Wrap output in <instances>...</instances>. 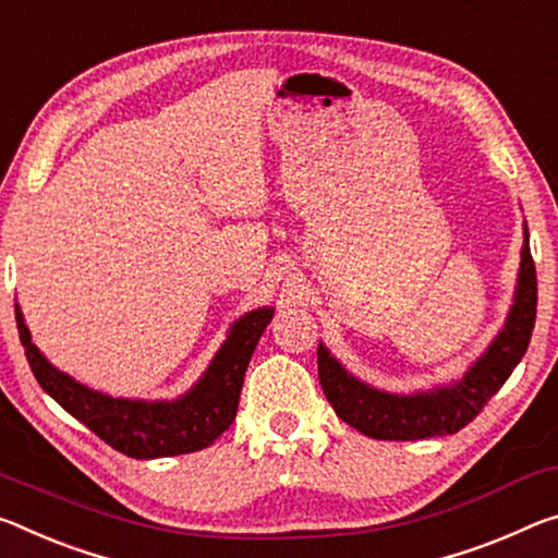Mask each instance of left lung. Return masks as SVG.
<instances>
[{
	"instance_id": "8db88e82",
	"label": "left lung",
	"mask_w": 558,
	"mask_h": 558,
	"mask_svg": "<svg viewBox=\"0 0 558 558\" xmlns=\"http://www.w3.org/2000/svg\"><path fill=\"white\" fill-rule=\"evenodd\" d=\"M536 320V268L529 251V228L524 226L514 305L507 323L492 340L484 355L466 369L462 379L427 392L395 395L377 390L352 377L330 350L317 344V375L335 414L362 435L387 441H410L454 435L466 427L484 404L501 390L509 375L524 357Z\"/></svg>"
}]
</instances>
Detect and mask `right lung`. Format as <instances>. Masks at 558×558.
Masks as SVG:
<instances>
[{
    "label": "right lung",
    "instance_id": "right-lung-1",
    "mask_svg": "<svg viewBox=\"0 0 558 558\" xmlns=\"http://www.w3.org/2000/svg\"><path fill=\"white\" fill-rule=\"evenodd\" d=\"M14 315L24 355L41 390L117 452L134 459H156L198 452L231 427L247 362L272 320V307H258L238 317L198 383L179 400L161 402L123 400L76 383L51 365L32 342L20 305H14Z\"/></svg>",
    "mask_w": 558,
    "mask_h": 558
}]
</instances>
